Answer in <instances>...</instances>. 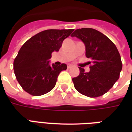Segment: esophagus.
I'll list each match as a JSON object with an SVG mask.
<instances>
[{"mask_svg":"<svg viewBox=\"0 0 132 132\" xmlns=\"http://www.w3.org/2000/svg\"><path fill=\"white\" fill-rule=\"evenodd\" d=\"M68 69H70V68H71V67H73V65L72 64H68Z\"/></svg>","mask_w":132,"mask_h":132,"instance_id":"1","label":"esophagus"}]
</instances>
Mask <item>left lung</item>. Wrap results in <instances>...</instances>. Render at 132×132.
<instances>
[{
    "label": "left lung",
    "mask_w": 132,
    "mask_h": 132,
    "mask_svg": "<svg viewBox=\"0 0 132 132\" xmlns=\"http://www.w3.org/2000/svg\"><path fill=\"white\" fill-rule=\"evenodd\" d=\"M71 36L84 43L86 57L91 60L89 72L78 67L80 74L72 79L75 88L88 97L101 96L119 79L122 69L119 52L108 37L95 29H77Z\"/></svg>",
    "instance_id": "1"
}]
</instances>
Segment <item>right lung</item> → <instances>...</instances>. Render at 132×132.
<instances>
[{
    "mask_svg": "<svg viewBox=\"0 0 132 132\" xmlns=\"http://www.w3.org/2000/svg\"><path fill=\"white\" fill-rule=\"evenodd\" d=\"M73 29L47 30L29 39L22 46L14 60L16 78L24 91L35 96L42 95L54 88L58 76L67 69L65 63L50 65L52 53L59 52L63 41Z\"/></svg>",
    "mask_w": 132,
    "mask_h": 132,
    "instance_id": "right-lung-1",
    "label": "right lung"
}]
</instances>
